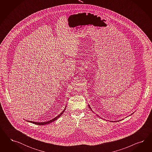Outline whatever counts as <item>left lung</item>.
<instances>
[{"label": "left lung", "mask_w": 152, "mask_h": 152, "mask_svg": "<svg viewBox=\"0 0 152 152\" xmlns=\"http://www.w3.org/2000/svg\"><path fill=\"white\" fill-rule=\"evenodd\" d=\"M88 106H89V107H90V109H91V110H92V109H91V107H90V106H89V105H88Z\"/></svg>", "instance_id": "8db88e82"}]
</instances>
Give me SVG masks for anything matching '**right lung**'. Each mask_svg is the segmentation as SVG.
I'll use <instances>...</instances> for the list:
<instances>
[{
    "mask_svg": "<svg viewBox=\"0 0 152 152\" xmlns=\"http://www.w3.org/2000/svg\"><path fill=\"white\" fill-rule=\"evenodd\" d=\"M65 109H64V110L63 111L61 114H60L59 115H58L57 116H56V118H55L54 119H53L52 120H50V121H47V122H42V123H37V122H34V121H29V122H30V123H32L33 124H34L36 125H46L48 124H50V123H51L52 122H53V121H55L59 117H60V116H61V115H62V114L64 113V110H65Z\"/></svg>",
    "mask_w": 152,
    "mask_h": 152,
    "instance_id": "1",
    "label": "right lung"
}]
</instances>
